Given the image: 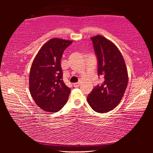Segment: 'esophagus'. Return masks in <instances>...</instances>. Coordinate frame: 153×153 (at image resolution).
I'll use <instances>...</instances> for the list:
<instances>
[{"label": "esophagus", "instance_id": "34e87169", "mask_svg": "<svg viewBox=\"0 0 153 153\" xmlns=\"http://www.w3.org/2000/svg\"><path fill=\"white\" fill-rule=\"evenodd\" d=\"M79 82H77V83H75V84H74L73 85H74V87H76V88H77V87H79Z\"/></svg>", "mask_w": 153, "mask_h": 153}]
</instances>
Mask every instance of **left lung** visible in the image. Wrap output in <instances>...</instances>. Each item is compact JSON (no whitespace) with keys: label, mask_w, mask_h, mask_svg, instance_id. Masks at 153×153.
I'll return each mask as SVG.
<instances>
[{"label":"left lung","mask_w":153,"mask_h":153,"mask_svg":"<svg viewBox=\"0 0 153 153\" xmlns=\"http://www.w3.org/2000/svg\"><path fill=\"white\" fill-rule=\"evenodd\" d=\"M98 59V75L103 82L87 97L96 112L104 113L113 109L121 102L128 83V74L121 52L111 41L100 35L90 38Z\"/></svg>","instance_id":"1"}]
</instances>
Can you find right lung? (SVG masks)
<instances>
[{
    "label": "right lung",
    "mask_w": 153,
    "mask_h": 153,
    "mask_svg": "<svg viewBox=\"0 0 153 153\" xmlns=\"http://www.w3.org/2000/svg\"><path fill=\"white\" fill-rule=\"evenodd\" d=\"M72 42L52 38L33 59L29 76L30 92L36 104L45 111L57 112L67 102L71 90L63 80L61 59Z\"/></svg>",
    "instance_id": "add662e5"
}]
</instances>
